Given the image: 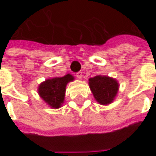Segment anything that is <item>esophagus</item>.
<instances>
[{
  "label": "esophagus",
  "mask_w": 156,
  "mask_h": 156,
  "mask_svg": "<svg viewBox=\"0 0 156 156\" xmlns=\"http://www.w3.org/2000/svg\"><path fill=\"white\" fill-rule=\"evenodd\" d=\"M75 75H76V77H77L78 79H81L82 76H83V75H82V73H81V71H80V72H77V73L75 74Z\"/></svg>",
  "instance_id": "1"
}]
</instances>
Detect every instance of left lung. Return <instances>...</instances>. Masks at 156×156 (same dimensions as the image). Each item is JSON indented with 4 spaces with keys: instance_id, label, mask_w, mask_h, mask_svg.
<instances>
[{
    "instance_id": "obj_1",
    "label": "left lung",
    "mask_w": 156,
    "mask_h": 156,
    "mask_svg": "<svg viewBox=\"0 0 156 156\" xmlns=\"http://www.w3.org/2000/svg\"><path fill=\"white\" fill-rule=\"evenodd\" d=\"M88 81L94 97L100 104H110L115 98L119 90V83L115 79L106 75H96Z\"/></svg>"
}]
</instances>
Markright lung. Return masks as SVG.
Returning <instances> with one entry per match:
<instances>
[{"label":"right lung","mask_w":156,"mask_h":156,"mask_svg":"<svg viewBox=\"0 0 156 156\" xmlns=\"http://www.w3.org/2000/svg\"><path fill=\"white\" fill-rule=\"evenodd\" d=\"M74 81V76L70 74L62 77L48 79L40 84L38 93L41 98L52 108H59L64 101L66 86L69 81Z\"/></svg>","instance_id":"add662e5"}]
</instances>
